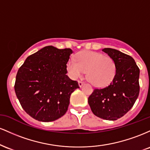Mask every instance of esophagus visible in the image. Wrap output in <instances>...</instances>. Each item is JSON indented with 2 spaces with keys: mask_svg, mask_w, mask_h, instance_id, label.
I'll return each mask as SVG.
<instances>
[{
  "mask_svg": "<svg viewBox=\"0 0 150 150\" xmlns=\"http://www.w3.org/2000/svg\"><path fill=\"white\" fill-rule=\"evenodd\" d=\"M78 85L80 87H82V86L84 85V82H82V81H80V80H78Z\"/></svg>",
  "mask_w": 150,
  "mask_h": 150,
  "instance_id": "esophagus-1",
  "label": "esophagus"
}]
</instances>
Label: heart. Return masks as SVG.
Segmentation results:
<instances>
[{"mask_svg": "<svg viewBox=\"0 0 150 150\" xmlns=\"http://www.w3.org/2000/svg\"><path fill=\"white\" fill-rule=\"evenodd\" d=\"M76 61L70 59L67 63L68 73L74 78L80 77L87 72L89 82L97 87L110 85L116 75L114 60L108 56L94 51H81L76 55Z\"/></svg>", "mask_w": 150, "mask_h": 150, "instance_id": "obj_1", "label": "heart"}]
</instances>
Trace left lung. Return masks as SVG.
I'll return each instance as SVG.
<instances>
[{
    "label": "left lung",
    "mask_w": 150,
    "mask_h": 150,
    "mask_svg": "<svg viewBox=\"0 0 150 150\" xmlns=\"http://www.w3.org/2000/svg\"><path fill=\"white\" fill-rule=\"evenodd\" d=\"M116 63L112 82L103 88H95L88 98L92 113L105 120H115L130 111L140 92V69L131 56L118 50H102Z\"/></svg>",
    "instance_id": "left-lung-1"
}]
</instances>
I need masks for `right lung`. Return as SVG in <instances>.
Here are the masks:
<instances>
[{"instance_id": "1", "label": "right lung", "mask_w": 150, "mask_h": 150, "mask_svg": "<svg viewBox=\"0 0 150 150\" xmlns=\"http://www.w3.org/2000/svg\"><path fill=\"white\" fill-rule=\"evenodd\" d=\"M70 49L45 46L28 56L19 68L15 91L22 108L34 119L50 122L66 113L70 97L80 88L66 73Z\"/></svg>"}]
</instances>
